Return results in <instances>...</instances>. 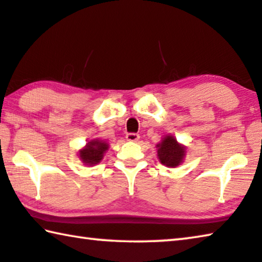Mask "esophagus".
Masks as SVG:
<instances>
[{"mask_svg": "<svg viewBox=\"0 0 262 262\" xmlns=\"http://www.w3.org/2000/svg\"><path fill=\"white\" fill-rule=\"evenodd\" d=\"M140 138V136L138 134H127L126 135V139L128 142H138Z\"/></svg>", "mask_w": 262, "mask_h": 262, "instance_id": "1", "label": "esophagus"}]
</instances>
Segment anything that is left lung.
Wrapping results in <instances>:
<instances>
[{
    "label": "left lung",
    "mask_w": 262,
    "mask_h": 262,
    "mask_svg": "<svg viewBox=\"0 0 262 262\" xmlns=\"http://www.w3.org/2000/svg\"><path fill=\"white\" fill-rule=\"evenodd\" d=\"M157 154L159 162L167 167H176L183 163L186 147L179 144L171 135L165 136L162 142L157 144Z\"/></svg>",
    "instance_id": "obj_1"
}]
</instances>
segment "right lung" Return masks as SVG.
Segmentation results:
<instances>
[{"label": "right lung", "instance_id": "right-lung-1", "mask_svg": "<svg viewBox=\"0 0 262 262\" xmlns=\"http://www.w3.org/2000/svg\"><path fill=\"white\" fill-rule=\"evenodd\" d=\"M107 148L108 144L106 142L100 139H92L82 150H79L78 156L84 164L92 166L100 163Z\"/></svg>", "mask_w": 262, "mask_h": 262}]
</instances>
